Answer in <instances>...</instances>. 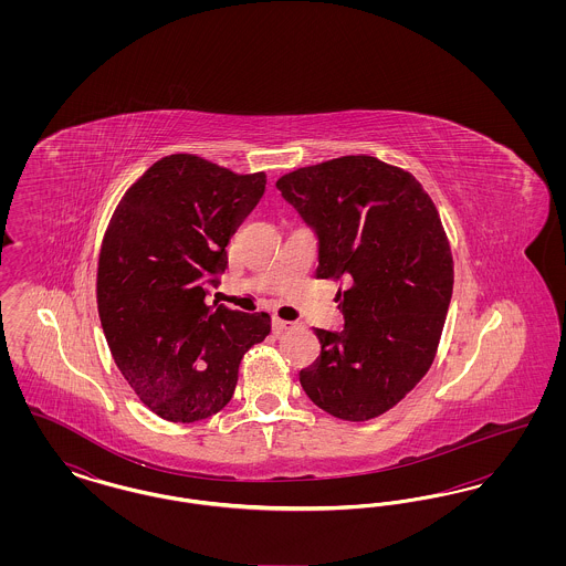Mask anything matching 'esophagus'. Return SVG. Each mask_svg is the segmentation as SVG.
Masks as SVG:
<instances>
[{
	"instance_id": "esophagus-1",
	"label": "esophagus",
	"mask_w": 566,
	"mask_h": 566,
	"mask_svg": "<svg viewBox=\"0 0 566 566\" xmlns=\"http://www.w3.org/2000/svg\"><path fill=\"white\" fill-rule=\"evenodd\" d=\"M271 326H273V333H275V335H280V333H284V331L293 328L295 323H289V321H280V318H273V321H271Z\"/></svg>"
}]
</instances>
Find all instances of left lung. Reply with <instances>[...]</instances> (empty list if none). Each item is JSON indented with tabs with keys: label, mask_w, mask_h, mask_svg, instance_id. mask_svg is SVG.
<instances>
[{
	"label": "left lung",
	"mask_w": 566,
	"mask_h": 566,
	"mask_svg": "<svg viewBox=\"0 0 566 566\" xmlns=\"http://www.w3.org/2000/svg\"><path fill=\"white\" fill-rule=\"evenodd\" d=\"M318 240V277L344 280V331L314 328L321 356L298 371L335 418L388 411L424 377L454 286L441 218L420 182L376 157L301 167L275 182Z\"/></svg>",
	"instance_id": "left-lung-1"
}]
</instances>
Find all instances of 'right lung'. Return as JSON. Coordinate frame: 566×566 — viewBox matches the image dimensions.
Returning a JSON list of instances; mask_svg holds the SVG:
<instances>
[{
	"instance_id": "1",
	"label": "right lung",
	"mask_w": 566,
	"mask_h": 566,
	"mask_svg": "<svg viewBox=\"0 0 566 566\" xmlns=\"http://www.w3.org/2000/svg\"><path fill=\"white\" fill-rule=\"evenodd\" d=\"M195 155L155 163L120 199L97 270V307L116 367L169 422H197L231 401L242 356L270 314L208 305L227 243L265 192Z\"/></svg>"
}]
</instances>
